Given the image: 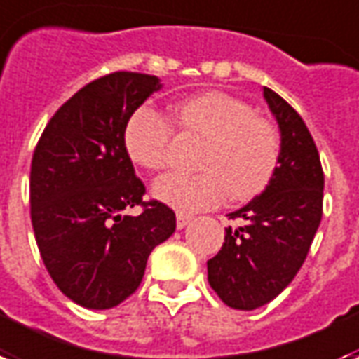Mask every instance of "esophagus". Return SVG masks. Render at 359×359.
<instances>
[{"instance_id": "34e87169", "label": "esophagus", "mask_w": 359, "mask_h": 359, "mask_svg": "<svg viewBox=\"0 0 359 359\" xmlns=\"http://www.w3.org/2000/svg\"><path fill=\"white\" fill-rule=\"evenodd\" d=\"M190 220H191L190 215H184V212H177V228H179V229L186 228Z\"/></svg>"}]
</instances>
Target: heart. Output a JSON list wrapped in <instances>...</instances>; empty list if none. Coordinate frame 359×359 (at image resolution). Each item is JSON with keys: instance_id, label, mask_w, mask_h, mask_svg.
Segmentation results:
<instances>
[{"instance_id": "heart-1", "label": "heart", "mask_w": 359, "mask_h": 359, "mask_svg": "<svg viewBox=\"0 0 359 359\" xmlns=\"http://www.w3.org/2000/svg\"><path fill=\"white\" fill-rule=\"evenodd\" d=\"M180 130L203 139L198 173H168L154 182V196L177 210L210 209L229 196L239 201L265 190L280 158V135L275 126L235 95L203 92L173 107ZM173 126L163 114L141 107L124 128L130 160L147 171L168 165Z\"/></svg>"}]
</instances>
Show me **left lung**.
Returning <instances> with one entry per match:
<instances>
[{"instance_id": "1", "label": "left lung", "mask_w": 359, "mask_h": 359, "mask_svg": "<svg viewBox=\"0 0 359 359\" xmlns=\"http://www.w3.org/2000/svg\"><path fill=\"white\" fill-rule=\"evenodd\" d=\"M264 97L280 128V158L258 198L229 218L222 250L207 262L209 284L231 309L254 311L275 299L301 265L322 220L324 171L311 131L294 107L265 86Z\"/></svg>"}]
</instances>
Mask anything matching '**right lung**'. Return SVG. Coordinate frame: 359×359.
<instances>
[{"instance_id": "1", "label": "right lung", "mask_w": 359, "mask_h": 359, "mask_svg": "<svg viewBox=\"0 0 359 359\" xmlns=\"http://www.w3.org/2000/svg\"><path fill=\"white\" fill-rule=\"evenodd\" d=\"M158 76L114 71L82 86L54 113L32 158L29 205L41 258L54 284L86 309H111L143 280L154 246L173 235L175 212L144 201L124 147L128 120ZM133 206L142 215L124 213Z\"/></svg>"}]
</instances>
